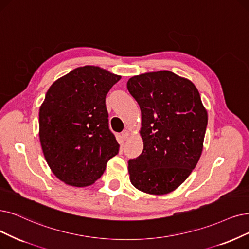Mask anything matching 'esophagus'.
<instances>
[{
  "mask_svg": "<svg viewBox=\"0 0 249 249\" xmlns=\"http://www.w3.org/2000/svg\"><path fill=\"white\" fill-rule=\"evenodd\" d=\"M122 137L124 140H127L128 137H130V132H128L127 130H124L123 133H122Z\"/></svg>",
  "mask_w": 249,
  "mask_h": 249,
  "instance_id": "obj_1",
  "label": "esophagus"
}]
</instances>
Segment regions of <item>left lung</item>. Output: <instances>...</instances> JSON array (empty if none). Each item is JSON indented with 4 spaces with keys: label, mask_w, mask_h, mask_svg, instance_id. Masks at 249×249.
Returning a JSON list of instances; mask_svg holds the SVG:
<instances>
[{
    "label": "left lung",
    "mask_w": 249,
    "mask_h": 249,
    "mask_svg": "<svg viewBox=\"0 0 249 249\" xmlns=\"http://www.w3.org/2000/svg\"><path fill=\"white\" fill-rule=\"evenodd\" d=\"M127 90L141 109L144 149L128 160L131 183L142 192L170 193L199 160L207 112L192 82L168 71L128 79Z\"/></svg>",
    "instance_id": "8db88e82"
}]
</instances>
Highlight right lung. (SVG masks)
Listing matches in <instances>:
<instances>
[{"label": "right lung", "instance_id": "1", "mask_svg": "<svg viewBox=\"0 0 249 249\" xmlns=\"http://www.w3.org/2000/svg\"><path fill=\"white\" fill-rule=\"evenodd\" d=\"M121 75L77 67L49 88L39 108V141L53 174L67 185L94 184L119 145L109 130L105 98Z\"/></svg>", "mask_w": 249, "mask_h": 249}]
</instances>
